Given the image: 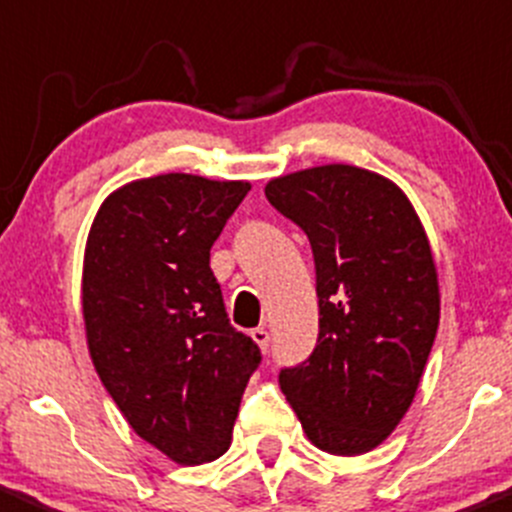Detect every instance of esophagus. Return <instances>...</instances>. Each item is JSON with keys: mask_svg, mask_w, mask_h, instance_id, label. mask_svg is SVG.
<instances>
[{"mask_svg": "<svg viewBox=\"0 0 512 512\" xmlns=\"http://www.w3.org/2000/svg\"><path fill=\"white\" fill-rule=\"evenodd\" d=\"M251 337H254V342H256L258 347H261L263 352H268V342H271V335H268L266 328L251 330Z\"/></svg>", "mask_w": 512, "mask_h": 512, "instance_id": "esophagus-1", "label": "esophagus"}]
</instances>
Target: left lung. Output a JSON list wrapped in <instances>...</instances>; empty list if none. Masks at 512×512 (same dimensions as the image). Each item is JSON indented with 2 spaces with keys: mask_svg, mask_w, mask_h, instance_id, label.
I'll list each match as a JSON object with an SVG mask.
<instances>
[{
  "mask_svg": "<svg viewBox=\"0 0 512 512\" xmlns=\"http://www.w3.org/2000/svg\"><path fill=\"white\" fill-rule=\"evenodd\" d=\"M266 197L308 234L320 333L313 355L278 374L320 451L377 449L412 407L439 328L429 239L392 179L323 165L271 179Z\"/></svg>",
  "mask_w": 512,
  "mask_h": 512,
  "instance_id": "left-lung-1",
  "label": "left lung"
}]
</instances>
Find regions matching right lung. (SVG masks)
Instances as JSON below:
<instances>
[{"label": "right lung", "mask_w": 512, "mask_h": 512, "mask_svg": "<svg viewBox=\"0 0 512 512\" xmlns=\"http://www.w3.org/2000/svg\"><path fill=\"white\" fill-rule=\"evenodd\" d=\"M249 182L170 172L100 204L83 256V320L100 382L135 434L179 466L231 446L261 362L231 328L209 251Z\"/></svg>", "instance_id": "add662e5"}]
</instances>
